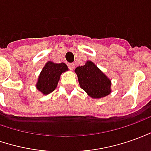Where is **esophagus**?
<instances>
[{"label": "esophagus", "mask_w": 151, "mask_h": 151, "mask_svg": "<svg viewBox=\"0 0 151 151\" xmlns=\"http://www.w3.org/2000/svg\"><path fill=\"white\" fill-rule=\"evenodd\" d=\"M68 67H69V69L70 70H74V68H75V65H74L73 63H69L68 64Z\"/></svg>", "instance_id": "esophagus-1"}]
</instances>
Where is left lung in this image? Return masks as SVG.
Masks as SVG:
<instances>
[{
	"label": "left lung",
	"instance_id": "1",
	"mask_svg": "<svg viewBox=\"0 0 151 151\" xmlns=\"http://www.w3.org/2000/svg\"><path fill=\"white\" fill-rule=\"evenodd\" d=\"M75 72L81 88L92 99H102L112 92L111 80L93 62L87 61L84 65L76 67Z\"/></svg>",
	"mask_w": 151,
	"mask_h": 151
}]
</instances>
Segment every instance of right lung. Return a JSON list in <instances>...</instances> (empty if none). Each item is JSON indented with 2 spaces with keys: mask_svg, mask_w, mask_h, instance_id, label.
<instances>
[{
  "mask_svg": "<svg viewBox=\"0 0 151 151\" xmlns=\"http://www.w3.org/2000/svg\"><path fill=\"white\" fill-rule=\"evenodd\" d=\"M68 70L65 63H55L47 62L42 67L36 83V89L42 94L47 95L52 93L58 86L61 75Z\"/></svg>",
  "mask_w": 151,
  "mask_h": 151,
  "instance_id": "obj_1",
  "label": "right lung"
}]
</instances>
